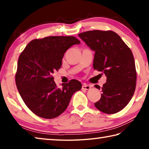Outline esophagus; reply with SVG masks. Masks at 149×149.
I'll return each mask as SVG.
<instances>
[{"label":"esophagus","instance_id":"obj_1","mask_svg":"<svg viewBox=\"0 0 149 149\" xmlns=\"http://www.w3.org/2000/svg\"><path fill=\"white\" fill-rule=\"evenodd\" d=\"M91 89V86L90 85H88L86 84H84L82 86V89H85V90H89Z\"/></svg>","mask_w":149,"mask_h":149}]
</instances>
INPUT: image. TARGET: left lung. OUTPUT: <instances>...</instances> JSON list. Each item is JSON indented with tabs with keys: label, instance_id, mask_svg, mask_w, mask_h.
<instances>
[{
	"label": "left lung",
	"instance_id": "1",
	"mask_svg": "<svg viewBox=\"0 0 149 149\" xmlns=\"http://www.w3.org/2000/svg\"><path fill=\"white\" fill-rule=\"evenodd\" d=\"M78 36L95 51L93 68L107 77L95 107L106 114L118 112L130 102L135 90L137 73L132 50L112 31L93 30ZM95 87L100 89L99 85Z\"/></svg>",
	"mask_w": 149,
	"mask_h": 149
}]
</instances>
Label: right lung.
I'll return each instance as SVG.
<instances>
[{
  "label": "right lung",
  "mask_w": 149,
  "mask_h": 149,
  "mask_svg": "<svg viewBox=\"0 0 149 149\" xmlns=\"http://www.w3.org/2000/svg\"><path fill=\"white\" fill-rule=\"evenodd\" d=\"M80 41L73 36H51L29 42L19 55L16 84L29 109L39 117L52 119L64 112L82 85L76 79L57 87L52 74L62 66L65 51Z\"/></svg>",
  "instance_id": "right-lung-1"
}]
</instances>
